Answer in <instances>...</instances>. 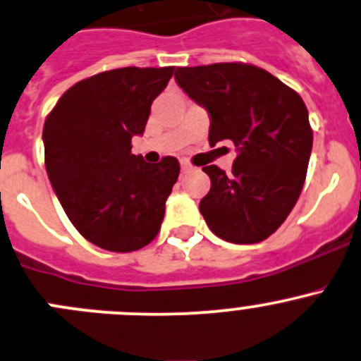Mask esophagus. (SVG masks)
<instances>
[{"label": "esophagus", "mask_w": 361, "mask_h": 361, "mask_svg": "<svg viewBox=\"0 0 361 361\" xmlns=\"http://www.w3.org/2000/svg\"><path fill=\"white\" fill-rule=\"evenodd\" d=\"M180 166H181V173H188V171L192 169V166H190V164H188V162H185V160H181V164H180Z\"/></svg>", "instance_id": "obj_1"}]
</instances>
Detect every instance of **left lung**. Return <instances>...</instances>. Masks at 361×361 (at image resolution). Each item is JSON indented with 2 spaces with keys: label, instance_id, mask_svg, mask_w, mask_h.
Here are the masks:
<instances>
[{
  "label": "left lung",
  "instance_id": "left-lung-1",
  "mask_svg": "<svg viewBox=\"0 0 361 361\" xmlns=\"http://www.w3.org/2000/svg\"><path fill=\"white\" fill-rule=\"evenodd\" d=\"M178 86L209 114V146L234 142L231 174L202 171L212 188L199 202L206 224L231 243H257L295 208L312 152V128L302 97L248 63L180 66Z\"/></svg>",
  "mask_w": 361,
  "mask_h": 361
}]
</instances>
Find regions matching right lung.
Masks as SVG:
<instances>
[{
	"instance_id": "add662e5",
	"label": "right lung",
	"mask_w": 361,
	"mask_h": 361,
	"mask_svg": "<svg viewBox=\"0 0 361 361\" xmlns=\"http://www.w3.org/2000/svg\"><path fill=\"white\" fill-rule=\"evenodd\" d=\"M174 66L107 70L63 93L44 125L45 169L77 231L109 252L139 250L159 234L180 174L174 157L148 164L132 153L152 102Z\"/></svg>"
}]
</instances>
